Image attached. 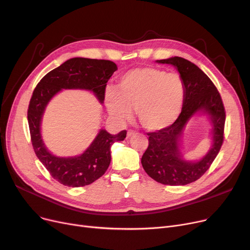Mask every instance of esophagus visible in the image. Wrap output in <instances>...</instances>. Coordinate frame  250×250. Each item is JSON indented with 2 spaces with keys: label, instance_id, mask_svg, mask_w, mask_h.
<instances>
[{
  "label": "esophagus",
  "instance_id": "obj_1",
  "mask_svg": "<svg viewBox=\"0 0 250 250\" xmlns=\"http://www.w3.org/2000/svg\"><path fill=\"white\" fill-rule=\"evenodd\" d=\"M136 133L134 132V130H128L127 134H126V138H130L132 136H134Z\"/></svg>",
  "mask_w": 250,
  "mask_h": 250
}]
</instances>
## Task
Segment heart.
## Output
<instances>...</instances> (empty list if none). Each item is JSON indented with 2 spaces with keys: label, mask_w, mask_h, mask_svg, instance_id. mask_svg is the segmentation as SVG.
I'll return each instance as SVG.
<instances>
[{
  "label": "heart",
  "mask_w": 250,
  "mask_h": 250,
  "mask_svg": "<svg viewBox=\"0 0 250 250\" xmlns=\"http://www.w3.org/2000/svg\"><path fill=\"white\" fill-rule=\"evenodd\" d=\"M186 88L180 75L143 67L125 73L117 88L105 90V104L115 121L125 123L137 108L141 125L151 132L164 129L177 120Z\"/></svg>",
  "instance_id": "1"
}]
</instances>
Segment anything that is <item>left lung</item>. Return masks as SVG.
<instances>
[{
  "instance_id": "left-lung-1",
  "label": "left lung",
  "mask_w": 250,
  "mask_h": 250,
  "mask_svg": "<svg viewBox=\"0 0 250 250\" xmlns=\"http://www.w3.org/2000/svg\"><path fill=\"white\" fill-rule=\"evenodd\" d=\"M157 62L174 65L185 83L186 94L181 112L174 124L147 134L149 146L141 162L147 174L157 182L167 186H186L205 174L222 147L226 120L224 104L211 79L198 65L179 57ZM199 111L211 118L213 145L200 162L191 163L182 158L179 141L190 117Z\"/></svg>"
}]
</instances>
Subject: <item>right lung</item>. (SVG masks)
I'll return each instance as SVG.
<instances>
[{
    "label": "right lung",
    "instance_id": "right-lung-1",
    "mask_svg": "<svg viewBox=\"0 0 250 250\" xmlns=\"http://www.w3.org/2000/svg\"><path fill=\"white\" fill-rule=\"evenodd\" d=\"M116 70V64L111 61L74 58L47 73L33 91L27 111L32 146L49 174L63 186L85 187L101 177L110 164L111 145L114 142L124 141L126 130L111 135L101 128L80 156L57 157L46 149L41 134L46 105L62 89L92 91L100 103H103L106 83Z\"/></svg>",
    "mask_w": 250,
    "mask_h": 250
}]
</instances>
